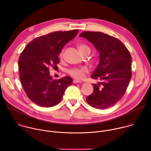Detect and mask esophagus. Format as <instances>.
Masks as SVG:
<instances>
[{
  "label": "esophagus",
  "mask_w": 151,
  "mask_h": 151,
  "mask_svg": "<svg viewBox=\"0 0 151 151\" xmlns=\"http://www.w3.org/2000/svg\"><path fill=\"white\" fill-rule=\"evenodd\" d=\"M73 82L75 83H81L82 82L80 81H78V80H77V79H74V80L73 81Z\"/></svg>",
  "instance_id": "1"
}]
</instances>
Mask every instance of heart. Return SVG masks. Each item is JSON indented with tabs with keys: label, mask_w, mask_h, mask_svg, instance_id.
<instances>
[{
	"label": "heart",
	"mask_w": 151,
	"mask_h": 151,
	"mask_svg": "<svg viewBox=\"0 0 151 151\" xmlns=\"http://www.w3.org/2000/svg\"><path fill=\"white\" fill-rule=\"evenodd\" d=\"M77 47L79 52L83 55L84 54L87 52H90V47L86 44H78L77 45ZM64 49L61 50L60 53L59 57L60 58L62 59L64 55ZM67 73L70 75L71 76L78 79H82L84 78L85 75L88 73V69L86 67H82V68H73L69 69L67 70Z\"/></svg>",
	"instance_id": "b5f03b06"
}]
</instances>
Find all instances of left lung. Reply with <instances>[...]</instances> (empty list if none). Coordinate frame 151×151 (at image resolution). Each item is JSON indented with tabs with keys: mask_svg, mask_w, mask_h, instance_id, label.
Returning <instances> with one entry per match:
<instances>
[{
	"mask_svg": "<svg viewBox=\"0 0 151 151\" xmlns=\"http://www.w3.org/2000/svg\"><path fill=\"white\" fill-rule=\"evenodd\" d=\"M79 36L91 42L100 54L91 78L101 82L93 84V93L86 100L95 108H109L122 98L132 78L130 53L121 40L103 32L86 31Z\"/></svg>",
	"mask_w": 151,
	"mask_h": 151,
	"instance_id": "1",
	"label": "left lung"
}]
</instances>
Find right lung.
Wrapping results in <instances>:
<instances>
[{
    "label": "right lung",
    "mask_w": 151,
    "mask_h": 151,
    "mask_svg": "<svg viewBox=\"0 0 151 151\" xmlns=\"http://www.w3.org/2000/svg\"><path fill=\"white\" fill-rule=\"evenodd\" d=\"M78 32L58 31L40 36L30 42L21 53L18 59L19 79L27 97L36 104L45 107L55 106L72 84V78L68 76L53 79L49 68L57 66L61 50Z\"/></svg>",
    "instance_id": "obj_1"
}]
</instances>
